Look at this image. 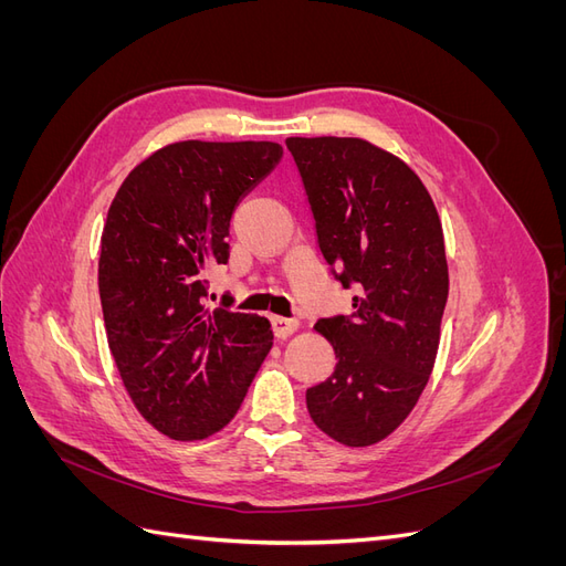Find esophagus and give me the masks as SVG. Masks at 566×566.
<instances>
[{"label":"esophagus","instance_id":"esophagus-1","mask_svg":"<svg viewBox=\"0 0 566 566\" xmlns=\"http://www.w3.org/2000/svg\"><path fill=\"white\" fill-rule=\"evenodd\" d=\"M297 321L295 318H285V316H271V328H273V335H276L279 339H285L293 335L297 331Z\"/></svg>","mask_w":566,"mask_h":566}]
</instances>
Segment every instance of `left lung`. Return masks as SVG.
<instances>
[{"mask_svg":"<svg viewBox=\"0 0 566 566\" xmlns=\"http://www.w3.org/2000/svg\"><path fill=\"white\" fill-rule=\"evenodd\" d=\"M331 276L356 287L349 316L318 318L337 366L306 389L321 430L370 447L406 420L439 349L449 266L434 202L418 175L364 139L290 136Z\"/></svg>","mask_w":566,"mask_h":566,"instance_id":"1","label":"left lung"}]
</instances>
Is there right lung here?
I'll return each instance as SVG.
<instances>
[{"label":"right lung","mask_w":566,"mask_h":566,"mask_svg":"<svg viewBox=\"0 0 566 566\" xmlns=\"http://www.w3.org/2000/svg\"><path fill=\"white\" fill-rule=\"evenodd\" d=\"M281 158L271 142H179L136 165L108 210V345L134 406L169 439L229 424L273 345L264 316L212 310L205 273L229 262L231 217Z\"/></svg>","instance_id":"add662e5"}]
</instances>
